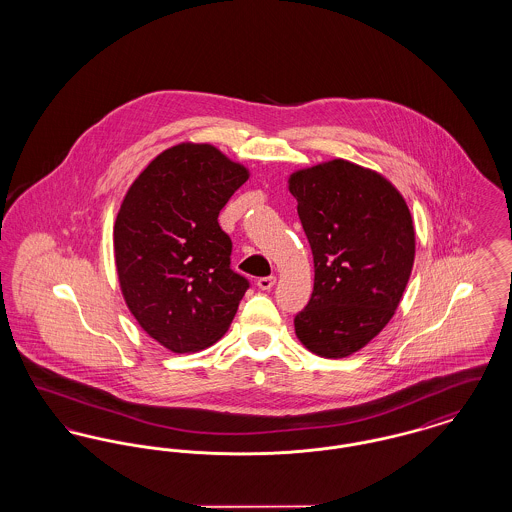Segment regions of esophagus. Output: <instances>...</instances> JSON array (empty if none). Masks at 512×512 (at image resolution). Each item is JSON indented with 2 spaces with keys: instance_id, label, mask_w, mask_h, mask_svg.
<instances>
[{
  "instance_id": "obj_1",
  "label": "esophagus",
  "mask_w": 512,
  "mask_h": 512,
  "mask_svg": "<svg viewBox=\"0 0 512 512\" xmlns=\"http://www.w3.org/2000/svg\"><path fill=\"white\" fill-rule=\"evenodd\" d=\"M274 284H276V276H263V278L257 280V286L261 290H270Z\"/></svg>"
}]
</instances>
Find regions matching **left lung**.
Here are the masks:
<instances>
[{"instance_id":"1","label":"left lung","mask_w":512,"mask_h":512,"mask_svg":"<svg viewBox=\"0 0 512 512\" xmlns=\"http://www.w3.org/2000/svg\"><path fill=\"white\" fill-rule=\"evenodd\" d=\"M290 192L315 261L295 334L320 357L341 359L393 317L413 270V219L382 174L343 159L293 172Z\"/></svg>"}]
</instances>
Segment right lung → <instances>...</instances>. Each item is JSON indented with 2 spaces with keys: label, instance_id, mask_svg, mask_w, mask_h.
<instances>
[{
  "label": "right lung",
  "instance_id": "obj_1",
  "mask_svg": "<svg viewBox=\"0 0 512 512\" xmlns=\"http://www.w3.org/2000/svg\"><path fill=\"white\" fill-rule=\"evenodd\" d=\"M249 178L209 144L157 155L134 180L115 220L124 301L147 334L194 353L228 330L249 280L230 268L220 209Z\"/></svg>",
  "mask_w": 512,
  "mask_h": 512
}]
</instances>
